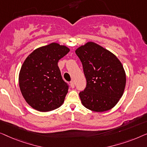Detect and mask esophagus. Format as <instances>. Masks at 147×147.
<instances>
[{
	"instance_id": "1",
	"label": "esophagus",
	"mask_w": 147,
	"mask_h": 147,
	"mask_svg": "<svg viewBox=\"0 0 147 147\" xmlns=\"http://www.w3.org/2000/svg\"><path fill=\"white\" fill-rule=\"evenodd\" d=\"M70 84H71V86L72 88H74V81L73 80H71V82H70Z\"/></svg>"
}]
</instances>
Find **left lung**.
I'll use <instances>...</instances> for the list:
<instances>
[{
	"label": "left lung",
	"instance_id": "obj_1",
	"mask_svg": "<svg viewBox=\"0 0 147 147\" xmlns=\"http://www.w3.org/2000/svg\"><path fill=\"white\" fill-rule=\"evenodd\" d=\"M86 80L80 92L82 105L95 112L110 110L123 96L126 74L117 57L96 43L89 42L76 49Z\"/></svg>",
	"mask_w": 147,
	"mask_h": 147
}]
</instances>
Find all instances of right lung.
I'll return each mask as SVG.
<instances>
[{"mask_svg": "<svg viewBox=\"0 0 147 147\" xmlns=\"http://www.w3.org/2000/svg\"><path fill=\"white\" fill-rule=\"evenodd\" d=\"M69 51L67 47L53 42L34 50L24 61L19 86L33 109L47 112L63 105L69 86L63 79L58 62Z\"/></svg>", "mask_w": 147, "mask_h": 147, "instance_id": "add662e5", "label": "right lung"}]
</instances>
